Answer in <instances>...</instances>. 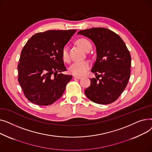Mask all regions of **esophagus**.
<instances>
[{"label":"esophagus","instance_id":"1","mask_svg":"<svg viewBox=\"0 0 152 152\" xmlns=\"http://www.w3.org/2000/svg\"><path fill=\"white\" fill-rule=\"evenodd\" d=\"M74 78L77 79H82V77H81V76H74Z\"/></svg>","mask_w":152,"mask_h":152}]
</instances>
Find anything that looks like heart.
I'll return each instance as SVG.
<instances>
[{
  "mask_svg": "<svg viewBox=\"0 0 152 152\" xmlns=\"http://www.w3.org/2000/svg\"><path fill=\"white\" fill-rule=\"evenodd\" d=\"M77 45L81 47L82 49L87 52L91 49V42L84 38L79 39L77 41ZM61 57L63 60L65 61H68L69 60V56L68 52V49L66 46H64L61 50ZM90 68V63L88 61H82L75 62L69 68V73L76 76H83L87 71Z\"/></svg>",
  "mask_w": 152,
  "mask_h": 152,
  "instance_id": "b5f03b06",
  "label": "heart"
}]
</instances>
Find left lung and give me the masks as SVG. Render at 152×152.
Here are the masks:
<instances>
[{
	"instance_id": "1",
	"label": "left lung",
	"mask_w": 152,
	"mask_h": 152,
	"mask_svg": "<svg viewBox=\"0 0 152 152\" xmlns=\"http://www.w3.org/2000/svg\"><path fill=\"white\" fill-rule=\"evenodd\" d=\"M77 34L91 39L97 51L96 61L91 69L96 78L91 79V85L84 91L86 95L98 104L113 103L129 80L131 57L129 50L119 35L107 28H93L79 31Z\"/></svg>"
}]
</instances>
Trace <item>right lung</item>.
<instances>
[{
  "mask_svg": "<svg viewBox=\"0 0 152 152\" xmlns=\"http://www.w3.org/2000/svg\"><path fill=\"white\" fill-rule=\"evenodd\" d=\"M76 31L50 30L38 33L24 46L18 65V80L31 102L40 106L49 105L63 95L72 76L58 74L66 70L61 50Z\"/></svg>",
  "mask_w": 152,
  "mask_h": 152,
  "instance_id": "right-lung-1",
  "label": "right lung"
}]
</instances>
